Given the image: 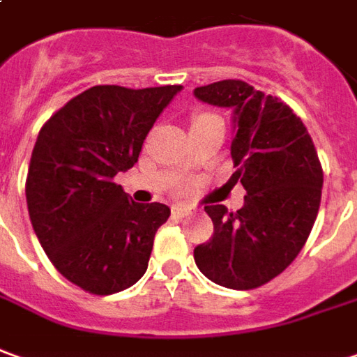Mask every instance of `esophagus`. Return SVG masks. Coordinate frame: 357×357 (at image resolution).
Returning <instances> with one entry per match:
<instances>
[{
  "instance_id": "obj_1",
  "label": "esophagus",
  "mask_w": 357,
  "mask_h": 357,
  "mask_svg": "<svg viewBox=\"0 0 357 357\" xmlns=\"http://www.w3.org/2000/svg\"><path fill=\"white\" fill-rule=\"evenodd\" d=\"M191 209L193 207H189V205H176L172 211H174L176 217H188V215H191Z\"/></svg>"
}]
</instances>
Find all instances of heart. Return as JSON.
Here are the masks:
<instances>
[{
  "label": "heart",
  "instance_id": "heart-1",
  "mask_svg": "<svg viewBox=\"0 0 357 357\" xmlns=\"http://www.w3.org/2000/svg\"><path fill=\"white\" fill-rule=\"evenodd\" d=\"M201 117H203V115H201Z\"/></svg>",
  "mask_w": 357,
  "mask_h": 357
}]
</instances>
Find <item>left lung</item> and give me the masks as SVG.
Masks as SVG:
<instances>
[{"label": "left lung", "mask_w": 357, "mask_h": 357, "mask_svg": "<svg viewBox=\"0 0 357 357\" xmlns=\"http://www.w3.org/2000/svg\"><path fill=\"white\" fill-rule=\"evenodd\" d=\"M195 97L234 109L230 156L246 195L236 213L207 205L215 232L193 250L205 278L229 289H256L297 258L319 215L322 166L307 127L280 97L242 79L195 89Z\"/></svg>", "instance_id": "left-lung-1"}]
</instances>
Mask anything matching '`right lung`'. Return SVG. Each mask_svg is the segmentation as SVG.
<instances>
[{"instance_id": "obj_1", "label": "right lung", "mask_w": 357, "mask_h": 357, "mask_svg": "<svg viewBox=\"0 0 357 357\" xmlns=\"http://www.w3.org/2000/svg\"><path fill=\"white\" fill-rule=\"evenodd\" d=\"M181 86H93L46 121L25 181L31 225L48 260L91 295L135 285L148 268L162 203H135L113 178L132 168L148 130Z\"/></svg>"}]
</instances>
